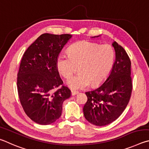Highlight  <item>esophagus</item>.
<instances>
[{
    "label": "esophagus",
    "mask_w": 149,
    "mask_h": 149,
    "mask_svg": "<svg viewBox=\"0 0 149 149\" xmlns=\"http://www.w3.org/2000/svg\"><path fill=\"white\" fill-rule=\"evenodd\" d=\"M79 92L78 91H74V90H71V95H75L79 93Z\"/></svg>",
    "instance_id": "obj_1"
}]
</instances>
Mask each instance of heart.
Instances as JSON below:
<instances>
[{"mask_svg": "<svg viewBox=\"0 0 149 149\" xmlns=\"http://www.w3.org/2000/svg\"><path fill=\"white\" fill-rule=\"evenodd\" d=\"M114 51L109 44H102L84 40L73 44L69 54H60L57 57L56 66L63 77H70L76 66L80 74L72 76L67 85L72 90H81L101 84L110 74L114 61Z\"/></svg>", "mask_w": 149, "mask_h": 149, "instance_id": "b5f03b06", "label": "heart"}]
</instances>
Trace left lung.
Segmentation results:
<instances>
[{"mask_svg":"<svg viewBox=\"0 0 149 149\" xmlns=\"http://www.w3.org/2000/svg\"><path fill=\"white\" fill-rule=\"evenodd\" d=\"M113 46L116 59L109 77L100 87L86 92L88 101L83 108L84 117L97 126L108 125L118 118L132 95L131 61L123 47L116 41Z\"/></svg>","mask_w":149,"mask_h":149,"instance_id":"left-lung-1","label":"left lung"}]
</instances>
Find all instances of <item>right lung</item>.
<instances>
[{"label":"right lung","mask_w":149,"mask_h":149,"mask_svg":"<svg viewBox=\"0 0 149 149\" xmlns=\"http://www.w3.org/2000/svg\"><path fill=\"white\" fill-rule=\"evenodd\" d=\"M71 37L69 34H42L23 54L17 73V92L25 113L36 123L56 122L61 115L63 103L70 97V90L63 86L56 60Z\"/></svg>","instance_id":"add662e5"}]
</instances>
